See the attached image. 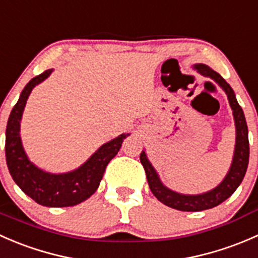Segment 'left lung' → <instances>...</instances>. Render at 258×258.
<instances>
[{
    "mask_svg": "<svg viewBox=\"0 0 258 258\" xmlns=\"http://www.w3.org/2000/svg\"><path fill=\"white\" fill-rule=\"evenodd\" d=\"M194 69L200 75L213 80L227 95L228 103L232 108L233 119H235L236 127V144L235 151H233L232 163L230 166L227 175L221 181L220 184L210 191L204 192L199 195H184L179 192L173 191L168 188L161 181L157 171L152 166V163L148 160L145 151H142L140 160L145 168L146 176H147L148 186L151 192L155 195L156 199L163 205L168 207H172L175 210L187 211V212H197V211H204L218 206L223 201L228 199L233 192L237 189L240 183L246 175L247 166H248L249 158V144H248V128H247L246 118L242 111L241 106L238 105L236 100V95L233 92L232 87L221 77L220 74L213 71L211 67L204 63L194 64Z\"/></svg>",
    "mask_w": 258,
    "mask_h": 258,
    "instance_id": "obj_1",
    "label": "left lung"
}]
</instances>
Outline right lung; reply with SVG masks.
<instances>
[{
	"label": "right lung",
	"mask_w": 258,
	"mask_h": 258,
	"mask_svg": "<svg viewBox=\"0 0 258 258\" xmlns=\"http://www.w3.org/2000/svg\"><path fill=\"white\" fill-rule=\"evenodd\" d=\"M53 70L33 77L21 92L10 113L6 127V162L16 184L38 205L46 207H70L90 199L100 186L106 166L117 155L130 134H122L106 142L79 168L64 173H51L37 167L26 155L21 140V119L28 96Z\"/></svg>",
	"instance_id": "1"
}]
</instances>
